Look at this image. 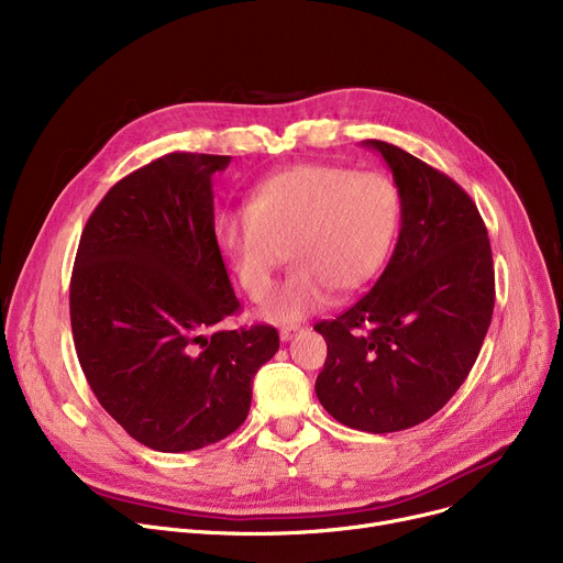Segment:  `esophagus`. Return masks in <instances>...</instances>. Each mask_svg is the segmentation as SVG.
<instances>
[{
	"mask_svg": "<svg viewBox=\"0 0 563 563\" xmlns=\"http://www.w3.org/2000/svg\"><path fill=\"white\" fill-rule=\"evenodd\" d=\"M299 333H303L301 327H283V329H280V340H283V342H289L291 338H297Z\"/></svg>",
	"mask_w": 563,
	"mask_h": 563,
	"instance_id": "obj_1",
	"label": "esophagus"
}]
</instances>
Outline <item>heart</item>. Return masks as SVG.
<instances>
[{
  "instance_id": "1",
  "label": "heart",
  "mask_w": 563,
  "mask_h": 563,
  "mask_svg": "<svg viewBox=\"0 0 563 563\" xmlns=\"http://www.w3.org/2000/svg\"><path fill=\"white\" fill-rule=\"evenodd\" d=\"M399 223L401 194L393 177L310 162L264 177L249 194L244 217H223L217 232L257 303L272 297L285 257L297 264L266 308V317L287 323L327 306L333 289L365 287L386 264Z\"/></svg>"
}]
</instances>
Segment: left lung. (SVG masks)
Segmentation results:
<instances>
[{
    "instance_id": "obj_1",
    "label": "left lung",
    "mask_w": 563,
    "mask_h": 563,
    "mask_svg": "<svg viewBox=\"0 0 563 563\" xmlns=\"http://www.w3.org/2000/svg\"><path fill=\"white\" fill-rule=\"evenodd\" d=\"M401 194V230L376 285L335 319L314 323L329 346L314 393L358 431L429 420L475 365L495 306L493 253L472 198L401 147L367 139Z\"/></svg>"
}]
</instances>
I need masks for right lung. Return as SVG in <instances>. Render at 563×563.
Returning <instances> with one entry per match:
<instances>
[{
	"label": "right lung",
	"instance_id": "add662e5",
	"mask_svg": "<svg viewBox=\"0 0 563 563\" xmlns=\"http://www.w3.org/2000/svg\"><path fill=\"white\" fill-rule=\"evenodd\" d=\"M230 157L170 153L115 183L88 217L70 278L77 358L93 395L141 445L180 454L249 416L274 358L266 323L240 312L214 232L212 175Z\"/></svg>",
	"mask_w": 563,
	"mask_h": 563
}]
</instances>
